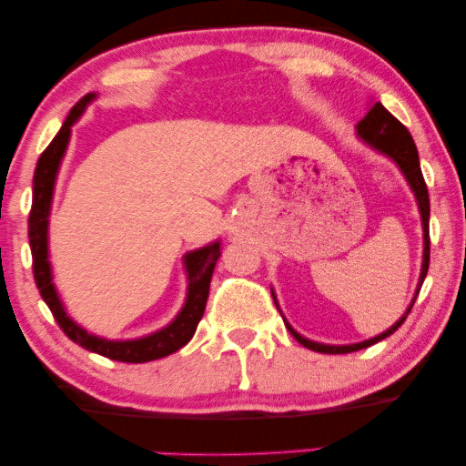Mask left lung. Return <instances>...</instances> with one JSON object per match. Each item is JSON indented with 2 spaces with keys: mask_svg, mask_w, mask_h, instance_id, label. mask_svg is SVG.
I'll use <instances>...</instances> for the list:
<instances>
[{
  "mask_svg": "<svg viewBox=\"0 0 466 466\" xmlns=\"http://www.w3.org/2000/svg\"><path fill=\"white\" fill-rule=\"evenodd\" d=\"M357 136L365 142L370 144L373 150L382 152V155L390 157L392 161L399 165V169L405 175L410 189L415 192L417 198V204H419V212H421V223H423V266H421V277H419V287H417V293L413 297V301H410L409 309L405 311V316H402L399 322L394 326L388 328L386 332L378 334V337H373L370 340H363V342H357V345H322V342H314V340H308L303 339L299 332H295L289 322L285 319V326L287 330L293 334V339L297 342H301L305 349H311L316 350V353H328V355H340V353H353V350H361V349H368L371 345H376V342L384 340L386 337H390L392 332L399 330L405 322L407 316L410 314V308H413V303L419 295V289H421L423 280L427 277V268H430V194H427V186H425V179H423V173H421V167H419V155H417V147L413 142V136L409 134V129L400 124L399 119H396L390 111L386 109L382 103H376L371 106V109L365 113V117L357 124ZM272 299L277 303V297H274L272 291ZM279 308V303H277ZM283 316V314H280Z\"/></svg>",
  "mask_w": 466,
  "mask_h": 466,
  "instance_id": "obj_1",
  "label": "left lung"
}]
</instances>
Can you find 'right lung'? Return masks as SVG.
<instances>
[{
    "instance_id": "1",
    "label": "right lung",
    "mask_w": 466,
    "mask_h": 466,
    "mask_svg": "<svg viewBox=\"0 0 466 466\" xmlns=\"http://www.w3.org/2000/svg\"><path fill=\"white\" fill-rule=\"evenodd\" d=\"M95 95L82 96L78 103L72 106L70 116L66 117L64 126L57 132L56 138L43 150V155L36 163L35 177H33V208L28 215V241L30 251H33V274L35 283L43 301L49 305L53 318L59 324L61 330L66 332L67 339H72L76 345L93 350L109 360L124 361V363H147L161 360L186 347L192 340L198 322L204 316L206 301H208L210 291V279L215 272L217 260L220 258V243L215 241L202 249L189 251L186 254V270H187V299L183 309L173 319L169 326L158 330L150 337L136 339V340H106L88 334L84 328H80L74 319L66 314L64 305H61L56 287L51 283V266L47 260V225H49V210H51V198H53V186H56L57 169L64 158V152L70 142V132L74 121L82 116L84 106L93 101Z\"/></svg>"
}]
</instances>
